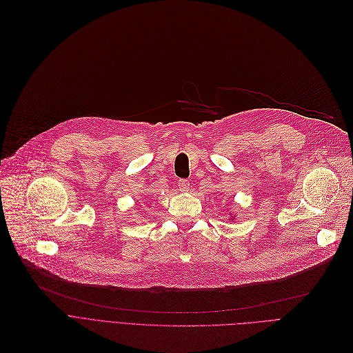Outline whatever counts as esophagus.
<instances>
[{
	"label": "esophagus",
	"mask_w": 353,
	"mask_h": 353,
	"mask_svg": "<svg viewBox=\"0 0 353 353\" xmlns=\"http://www.w3.org/2000/svg\"><path fill=\"white\" fill-rule=\"evenodd\" d=\"M178 188L182 192H188L190 191V182L187 179H179L178 181Z\"/></svg>",
	"instance_id": "34e87169"
}]
</instances>
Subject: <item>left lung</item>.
I'll return each mask as SVG.
<instances>
[{
  "label": "left lung",
  "instance_id": "obj_1",
  "mask_svg": "<svg viewBox=\"0 0 353 353\" xmlns=\"http://www.w3.org/2000/svg\"><path fill=\"white\" fill-rule=\"evenodd\" d=\"M228 220H231V221H232V220H236V216H234V215H232V214H231V216H230V218H228Z\"/></svg>",
  "mask_w": 353,
  "mask_h": 353
}]
</instances>
